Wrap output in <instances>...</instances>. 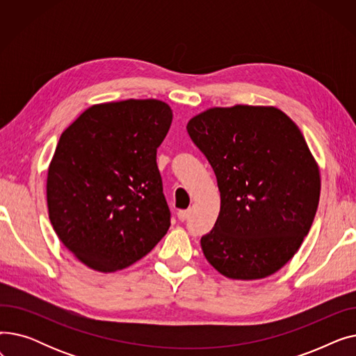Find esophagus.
<instances>
[{
  "label": "esophagus",
  "instance_id": "34e87169",
  "mask_svg": "<svg viewBox=\"0 0 356 356\" xmlns=\"http://www.w3.org/2000/svg\"><path fill=\"white\" fill-rule=\"evenodd\" d=\"M189 216H191V209H184V211H179V212H177V218H179L181 222H184Z\"/></svg>",
  "mask_w": 356,
  "mask_h": 356
}]
</instances>
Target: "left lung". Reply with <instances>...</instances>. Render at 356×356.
Segmentation results:
<instances>
[{"instance_id": "1", "label": "left lung", "mask_w": 356, "mask_h": 356, "mask_svg": "<svg viewBox=\"0 0 356 356\" xmlns=\"http://www.w3.org/2000/svg\"><path fill=\"white\" fill-rule=\"evenodd\" d=\"M220 192L209 264L232 280L266 278L300 248L321 197V172L298 127L274 106L211 108L188 122Z\"/></svg>"}]
</instances>
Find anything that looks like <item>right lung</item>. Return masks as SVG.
Returning a JSON list of instances; mask_svg holds the SVG:
<instances>
[{"instance_id": "add662e5", "label": "right lung", "mask_w": 356, "mask_h": 356, "mask_svg": "<svg viewBox=\"0 0 356 356\" xmlns=\"http://www.w3.org/2000/svg\"><path fill=\"white\" fill-rule=\"evenodd\" d=\"M173 112L159 99L92 105L60 136L47 172L54 232L81 263L122 270L170 227L157 148Z\"/></svg>"}]
</instances>
